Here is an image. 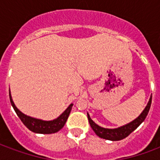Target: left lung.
<instances>
[{
    "label": "left lung",
    "mask_w": 160,
    "mask_h": 160,
    "mask_svg": "<svg viewBox=\"0 0 160 160\" xmlns=\"http://www.w3.org/2000/svg\"><path fill=\"white\" fill-rule=\"evenodd\" d=\"M151 102L152 96L149 99V103H148L147 106L145 107V109H144V111L142 112L141 114L137 119H134V121H132L131 123L120 127V128H118V129H105V128L99 126L93 121L92 119H90L89 114H87L88 119H89V122H90V126H91L92 129L95 131V133L97 134L98 136L102 138V139L117 141V140H120V139L126 138L128 135H129L132 132L134 131V129H137V127L139 126V124L145 119L147 114L149 113L150 106H151Z\"/></svg>",
    "instance_id": "1"
}]
</instances>
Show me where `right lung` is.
I'll return each mask as SVG.
<instances>
[{"mask_svg":"<svg viewBox=\"0 0 160 160\" xmlns=\"http://www.w3.org/2000/svg\"><path fill=\"white\" fill-rule=\"evenodd\" d=\"M10 95V100L11 104L15 109L16 114L18 115L22 123L28 128L31 131L34 133H38V134H52L58 132L64 127L65 124L66 123L68 117L70 115V113L72 109L73 104L70 105L67 109L63 112L62 114H60L56 119H54L52 121H43L41 119H36L31 117L26 116V114H22L20 110L14 105L12 99H11V93H9Z\"/></svg>","mask_w":160,"mask_h":160,"instance_id":"right-lung-1","label":"right lung"}]
</instances>
